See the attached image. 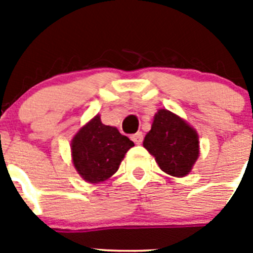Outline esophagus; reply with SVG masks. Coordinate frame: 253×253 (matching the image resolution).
<instances>
[{"label":"esophagus","instance_id":"1","mask_svg":"<svg viewBox=\"0 0 253 253\" xmlns=\"http://www.w3.org/2000/svg\"><path fill=\"white\" fill-rule=\"evenodd\" d=\"M131 140H133L134 143H135V144H140V143L143 142V134H142V131H138V133H135V134H133V135H131Z\"/></svg>","mask_w":253,"mask_h":253}]
</instances>
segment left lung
<instances>
[{
	"label": "left lung",
	"instance_id": "obj_1",
	"mask_svg": "<svg viewBox=\"0 0 253 253\" xmlns=\"http://www.w3.org/2000/svg\"><path fill=\"white\" fill-rule=\"evenodd\" d=\"M143 147L167 175L184 177L199 157V135L180 116L160 109L143 140Z\"/></svg>",
	"mask_w": 253,
	"mask_h": 253
}]
</instances>
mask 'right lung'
<instances>
[{"instance_id": "obj_1", "label": "right lung", "mask_w": 253, "mask_h": 253, "mask_svg": "<svg viewBox=\"0 0 253 253\" xmlns=\"http://www.w3.org/2000/svg\"><path fill=\"white\" fill-rule=\"evenodd\" d=\"M133 146L128 137L114 126L102 124L100 115H96L73 137V165L84 181L99 184L118 171L125 153Z\"/></svg>"}]
</instances>
